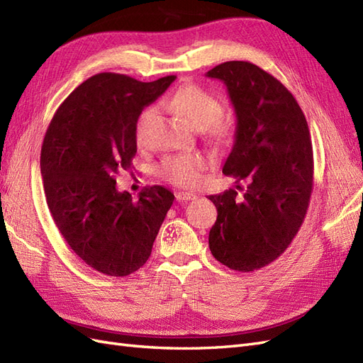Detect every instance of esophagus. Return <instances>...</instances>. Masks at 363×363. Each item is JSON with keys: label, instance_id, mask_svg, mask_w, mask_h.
Returning <instances> with one entry per match:
<instances>
[{"label": "esophagus", "instance_id": "1", "mask_svg": "<svg viewBox=\"0 0 363 363\" xmlns=\"http://www.w3.org/2000/svg\"><path fill=\"white\" fill-rule=\"evenodd\" d=\"M177 200L179 201H191V200H195L196 195L192 194V192H177Z\"/></svg>", "mask_w": 363, "mask_h": 363}]
</instances>
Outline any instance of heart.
Returning a JSON list of instances; mask_svg holds the SVG:
<instances>
[{
    "instance_id": "b5f03b06",
    "label": "heart",
    "mask_w": 363,
    "mask_h": 363,
    "mask_svg": "<svg viewBox=\"0 0 363 363\" xmlns=\"http://www.w3.org/2000/svg\"><path fill=\"white\" fill-rule=\"evenodd\" d=\"M163 106L183 116L191 125L206 127L208 136L215 139H224L230 133L227 121L218 116L221 112V103L218 98L194 83L180 86L163 101ZM155 115V107H147L139 113L135 127L138 142L145 140ZM206 167L207 159L194 152V155H175L167 157L162 162L160 171L163 177L171 183L183 186V188H194L200 183Z\"/></svg>"
}]
</instances>
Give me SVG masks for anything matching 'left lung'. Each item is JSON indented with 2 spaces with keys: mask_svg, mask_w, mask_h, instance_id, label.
<instances>
[{
  "mask_svg": "<svg viewBox=\"0 0 363 363\" xmlns=\"http://www.w3.org/2000/svg\"><path fill=\"white\" fill-rule=\"evenodd\" d=\"M221 80L236 115V133L223 172L248 180L208 195L218 211L208 233L213 257L230 269L267 267L289 247L303 224L313 186L309 127L294 95L250 62H225L206 74Z\"/></svg>",
  "mask_w": 363,
  "mask_h": 363,
  "instance_id": "left-lung-1",
  "label": "left lung"
}]
</instances>
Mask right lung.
I'll return each mask as SVG.
<instances>
[{
  "label": "right lung",
  "instance_id": "add662e5",
  "mask_svg": "<svg viewBox=\"0 0 363 363\" xmlns=\"http://www.w3.org/2000/svg\"><path fill=\"white\" fill-rule=\"evenodd\" d=\"M175 80L144 83L101 72L83 82L57 108L43 138L40 172L59 232L86 265L124 277L148 260L174 194L151 186L135 200L116 188L138 151L136 119Z\"/></svg>",
  "mask_w": 363,
  "mask_h": 363
}]
</instances>
